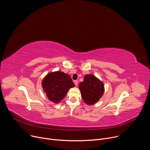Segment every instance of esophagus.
Instances as JSON below:
<instances>
[{"mask_svg": "<svg viewBox=\"0 0 150 150\" xmlns=\"http://www.w3.org/2000/svg\"><path fill=\"white\" fill-rule=\"evenodd\" d=\"M74 83H75V85H76V86H77L78 84V81L77 80H76V81H74Z\"/></svg>", "mask_w": 150, "mask_h": 150, "instance_id": "esophagus-1", "label": "esophagus"}]
</instances>
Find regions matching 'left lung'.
<instances>
[{
  "label": "left lung",
  "mask_w": 150,
  "mask_h": 150,
  "mask_svg": "<svg viewBox=\"0 0 150 150\" xmlns=\"http://www.w3.org/2000/svg\"><path fill=\"white\" fill-rule=\"evenodd\" d=\"M78 87L83 101L90 105L96 103L104 92V83L92 74L85 75Z\"/></svg>",
  "instance_id": "8db88e82"
}]
</instances>
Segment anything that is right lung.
<instances>
[{
    "mask_svg": "<svg viewBox=\"0 0 150 150\" xmlns=\"http://www.w3.org/2000/svg\"><path fill=\"white\" fill-rule=\"evenodd\" d=\"M41 85L48 99L56 104L64 98L71 88L75 87L71 76L60 71L47 74Z\"/></svg>",
    "mask_w": 150,
    "mask_h": 150,
    "instance_id": "obj_1",
    "label": "right lung"
}]
</instances>
